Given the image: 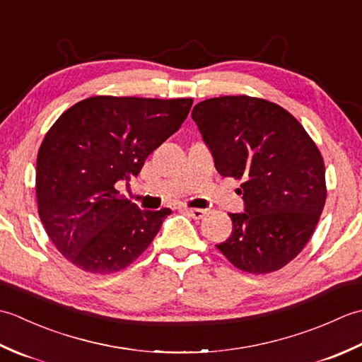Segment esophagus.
Here are the masks:
<instances>
[{"label": "esophagus", "instance_id": "34e87169", "mask_svg": "<svg viewBox=\"0 0 362 362\" xmlns=\"http://www.w3.org/2000/svg\"><path fill=\"white\" fill-rule=\"evenodd\" d=\"M185 211L194 219H202L206 214V210H201V209H185Z\"/></svg>", "mask_w": 362, "mask_h": 362}]
</instances>
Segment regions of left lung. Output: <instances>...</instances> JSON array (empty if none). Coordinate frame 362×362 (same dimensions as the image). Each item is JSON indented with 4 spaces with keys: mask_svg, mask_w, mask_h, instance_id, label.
<instances>
[{
    "mask_svg": "<svg viewBox=\"0 0 362 362\" xmlns=\"http://www.w3.org/2000/svg\"><path fill=\"white\" fill-rule=\"evenodd\" d=\"M222 177L243 180L244 211L218 244L249 274L279 271L310 241L327 199L325 165L303 126L279 104L250 96L205 99L191 112Z\"/></svg>",
    "mask_w": 362,
    "mask_h": 362,
    "instance_id": "8db88e82",
    "label": "left lung"
}]
</instances>
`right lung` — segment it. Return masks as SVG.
<instances>
[{
  "label": "right lung",
  "instance_id": "add662e5",
  "mask_svg": "<svg viewBox=\"0 0 362 362\" xmlns=\"http://www.w3.org/2000/svg\"><path fill=\"white\" fill-rule=\"evenodd\" d=\"M193 99L93 96L60 115L37 156L38 216L57 250L76 267L112 274L149 247L171 214L141 210L117 183L180 129Z\"/></svg>",
  "mask_w": 362,
  "mask_h": 362
}]
</instances>
